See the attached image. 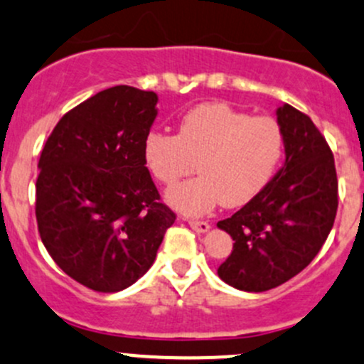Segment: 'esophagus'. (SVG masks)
Wrapping results in <instances>:
<instances>
[{"instance_id": "esophagus-1", "label": "esophagus", "mask_w": 364, "mask_h": 364, "mask_svg": "<svg viewBox=\"0 0 364 364\" xmlns=\"http://www.w3.org/2000/svg\"><path fill=\"white\" fill-rule=\"evenodd\" d=\"M188 225L199 234H205L209 229H211V225H209L208 222H199V220H188Z\"/></svg>"}]
</instances>
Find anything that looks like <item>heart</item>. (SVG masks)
Listing matches in <instances>:
<instances>
[{
	"mask_svg": "<svg viewBox=\"0 0 364 364\" xmlns=\"http://www.w3.org/2000/svg\"><path fill=\"white\" fill-rule=\"evenodd\" d=\"M284 151L277 121L225 104L197 105L181 117L178 134L153 130L142 142L146 168L161 185H174L196 161L199 176L167 192V203L190 216L252 203L273 181Z\"/></svg>",
	"mask_w": 364,
	"mask_h": 364,
	"instance_id": "heart-1",
	"label": "heart"
}]
</instances>
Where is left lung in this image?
<instances>
[{
    "mask_svg": "<svg viewBox=\"0 0 364 364\" xmlns=\"http://www.w3.org/2000/svg\"><path fill=\"white\" fill-rule=\"evenodd\" d=\"M285 161L259 197L216 227L234 240L218 277L245 292H264L296 277L314 260L338 208L335 159L306 114L277 109Z\"/></svg>",
    "mask_w": 364,
    "mask_h": 364,
    "instance_id": "8db88e82",
    "label": "left lung"
}]
</instances>
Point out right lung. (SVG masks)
I'll list each match as a JSON object with an SVG mask.
<instances>
[{
  "instance_id": "add662e5",
  "label": "right lung",
  "mask_w": 364,
  "mask_h": 364,
  "mask_svg": "<svg viewBox=\"0 0 364 364\" xmlns=\"http://www.w3.org/2000/svg\"><path fill=\"white\" fill-rule=\"evenodd\" d=\"M153 91L114 86L65 114L40 155L36 223L54 262L98 292L130 287L155 262L176 215L142 160Z\"/></svg>"
}]
</instances>
